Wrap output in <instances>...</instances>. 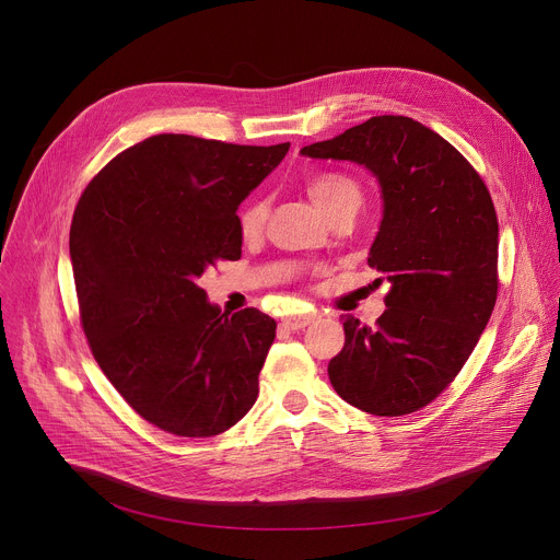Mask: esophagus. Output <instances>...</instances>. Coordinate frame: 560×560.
<instances>
[{"mask_svg": "<svg viewBox=\"0 0 560 560\" xmlns=\"http://www.w3.org/2000/svg\"><path fill=\"white\" fill-rule=\"evenodd\" d=\"M316 318V312H310V314H299V316H285L283 318V328L288 330H303L305 326H310Z\"/></svg>", "mask_w": 560, "mask_h": 560, "instance_id": "1", "label": "esophagus"}]
</instances>
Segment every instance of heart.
Returning <instances> with one entry per match:
<instances>
[{
	"label": "heart",
	"mask_w": 560,
	"mask_h": 560,
	"mask_svg": "<svg viewBox=\"0 0 560 560\" xmlns=\"http://www.w3.org/2000/svg\"><path fill=\"white\" fill-rule=\"evenodd\" d=\"M305 192L328 219L357 210L363 203L361 184L346 173H314L305 179ZM268 217V201L264 197L248 199L242 210H238V230L244 236H257Z\"/></svg>",
	"instance_id": "obj_1"
}]
</instances>
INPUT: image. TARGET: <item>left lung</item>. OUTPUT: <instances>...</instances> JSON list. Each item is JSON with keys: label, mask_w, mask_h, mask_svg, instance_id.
<instances>
[{"label": "left lung", "mask_w": 560, "mask_h": 560, "mask_svg": "<svg viewBox=\"0 0 560 560\" xmlns=\"http://www.w3.org/2000/svg\"><path fill=\"white\" fill-rule=\"evenodd\" d=\"M301 154L368 168L383 199L368 266L389 281L387 307L374 326L346 318L330 383L363 412H417L460 372L497 303L490 190L450 141L404 115L372 117Z\"/></svg>", "instance_id": "left-lung-1"}]
</instances>
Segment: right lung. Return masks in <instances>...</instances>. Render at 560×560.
<instances>
[{"label": "right lung", "mask_w": 560, "mask_h": 560, "mask_svg": "<svg viewBox=\"0 0 560 560\" xmlns=\"http://www.w3.org/2000/svg\"><path fill=\"white\" fill-rule=\"evenodd\" d=\"M288 148L154 135L119 152L74 208L70 261L89 346L159 430L214 436L257 401L275 318L221 312L197 281L242 257L236 208Z\"/></svg>", "instance_id": "add662e5"}]
</instances>
